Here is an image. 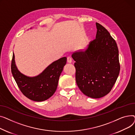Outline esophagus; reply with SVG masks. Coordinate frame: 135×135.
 Masks as SVG:
<instances>
[{
    "label": "esophagus",
    "instance_id": "1",
    "mask_svg": "<svg viewBox=\"0 0 135 135\" xmlns=\"http://www.w3.org/2000/svg\"><path fill=\"white\" fill-rule=\"evenodd\" d=\"M67 61H68V62H69V63H71V62H72V59H71V57H68L67 58Z\"/></svg>",
    "mask_w": 135,
    "mask_h": 135
}]
</instances>
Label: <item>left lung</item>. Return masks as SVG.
Wrapping results in <instances>:
<instances>
[{
    "label": "left lung",
    "instance_id": "left-lung-1",
    "mask_svg": "<svg viewBox=\"0 0 135 135\" xmlns=\"http://www.w3.org/2000/svg\"><path fill=\"white\" fill-rule=\"evenodd\" d=\"M96 38L84 50L72 54L79 89L86 96L95 99L110 91L120 69L115 40L100 24L96 23Z\"/></svg>",
    "mask_w": 135,
    "mask_h": 135
}]
</instances>
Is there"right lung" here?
Returning <instances> with one entry per match:
<instances>
[{
    "label": "right lung",
    "mask_w": 135,
    "mask_h": 135,
    "mask_svg": "<svg viewBox=\"0 0 135 135\" xmlns=\"http://www.w3.org/2000/svg\"><path fill=\"white\" fill-rule=\"evenodd\" d=\"M66 62V58L62 57L53 62L39 75L29 77L18 70L13 53L11 73L24 95L35 101H43L51 97L56 90L59 76Z\"/></svg>",
    "instance_id": "right-lung-1"
}]
</instances>
